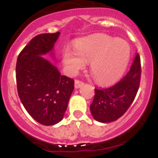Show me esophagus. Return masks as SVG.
Returning <instances> with one entry per match:
<instances>
[{"instance_id":"obj_1","label":"esophagus","mask_w":158,"mask_h":158,"mask_svg":"<svg viewBox=\"0 0 158 158\" xmlns=\"http://www.w3.org/2000/svg\"><path fill=\"white\" fill-rule=\"evenodd\" d=\"M83 85H84V83L81 81L76 80L75 81V83H74V87L76 88V89H79V88L81 87Z\"/></svg>"}]
</instances>
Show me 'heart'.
<instances>
[{
	"instance_id": "heart-1",
	"label": "heart",
	"mask_w": 158,
	"mask_h": 158,
	"mask_svg": "<svg viewBox=\"0 0 158 158\" xmlns=\"http://www.w3.org/2000/svg\"><path fill=\"white\" fill-rule=\"evenodd\" d=\"M131 56V48L125 40L106 34H96L78 40L76 50L66 47L62 54L67 70L74 74L90 62V71L95 80L107 85L120 77Z\"/></svg>"
}]
</instances>
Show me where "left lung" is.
<instances>
[{
  "instance_id": "1",
  "label": "left lung",
  "mask_w": 158,
  "mask_h": 158,
  "mask_svg": "<svg viewBox=\"0 0 158 158\" xmlns=\"http://www.w3.org/2000/svg\"><path fill=\"white\" fill-rule=\"evenodd\" d=\"M141 70L140 56L137 53L130 71L122 80L107 89H95L90 111L96 121L113 122L127 111L139 90Z\"/></svg>"
}]
</instances>
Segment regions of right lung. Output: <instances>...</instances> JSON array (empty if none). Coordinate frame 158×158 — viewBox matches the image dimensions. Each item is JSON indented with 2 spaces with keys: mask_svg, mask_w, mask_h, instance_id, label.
I'll list each match as a JSON object with an SVG mask.
<instances>
[{
  "mask_svg": "<svg viewBox=\"0 0 158 158\" xmlns=\"http://www.w3.org/2000/svg\"><path fill=\"white\" fill-rule=\"evenodd\" d=\"M59 32L36 35L19 53L16 67L19 97L38 123L51 126L63 118L74 89V80L64 75L41 55L52 52Z\"/></svg>",
  "mask_w": 158,
  "mask_h": 158,
  "instance_id": "obj_1",
  "label": "right lung"
}]
</instances>
